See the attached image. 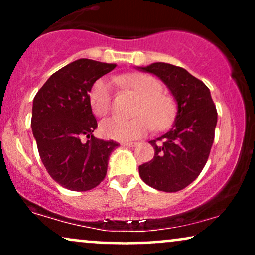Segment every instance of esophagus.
<instances>
[{
  "label": "esophagus",
  "instance_id": "esophagus-1",
  "mask_svg": "<svg viewBox=\"0 0 255 255\" xmlns=\"http://www.w3.org/2000/svg\"><path fill=\"white\" fill-rule=\"evenodd\" d=\"M124 146H127V147H135L137 145V142H130V141H126L122 144Z\"/></svg>",
  "mask_w": 255,
  "mask_h": 255
}]
</instances>
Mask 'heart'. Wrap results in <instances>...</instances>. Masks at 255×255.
<instances>
[{"instance_id":"b5f03b06","label":"heart","mask_w":255,"mask_h":255,"mask_svg":"<svg viewBox=\"0 0 255 255\" xmlns=\"http://www.w3.org/2000/svg\"><path fill=\"white\" fill-rule=\"evenodd\" d=\"M114 81L139 96L134 109V119L110 118L101 124V133L114 140H133L147 134L152 128L163 129L171 122L175 103L170 96L160 92L162 86L153 77L142 73L119 75ZM89 103L96 116H105L111 107V87L107 79L101 78L89 91Z\"/></svg>"}]
</instances>
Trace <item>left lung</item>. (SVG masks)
<instances>
[{"label": "left lung", "instance_id": "8db88e82", "mask_svg": "<svg viewBox=\"0 0 255 255\" xmlns=\"http://www.w3.org/2000/svg\"><path fill=\"white\" fill-rule=\"evenodd\" d=\"M140 69L169 87L177 115L168 133L150 141L154 157L139 166V175L152 188L178 192L199 176L209 159L217 125L216 105L209 87L181 67L156 62Z\"/></svg>", "mask_w": 255, "mask_h": 255}]
</instances>
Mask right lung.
Here are the masks:
<instances>
[{"label": "right lung", "instance_id": "right-lung-1", "mask_svg": "<svg viewBox=\"0 0 255 255\" xmlns=\"http://www.w3.org/2000/svg\"><path fill=\"white\" fill-rule=\"evenodd\" d=\"M115 67L80 58L54 73L34 96L31 126L38 152L49 175L64 188L90 191L107 175L108 159L119 142L93 136L98 125L89 91Z\"/></svg>", "mask_w": 255, "mask_h": 255}]
</instances>
